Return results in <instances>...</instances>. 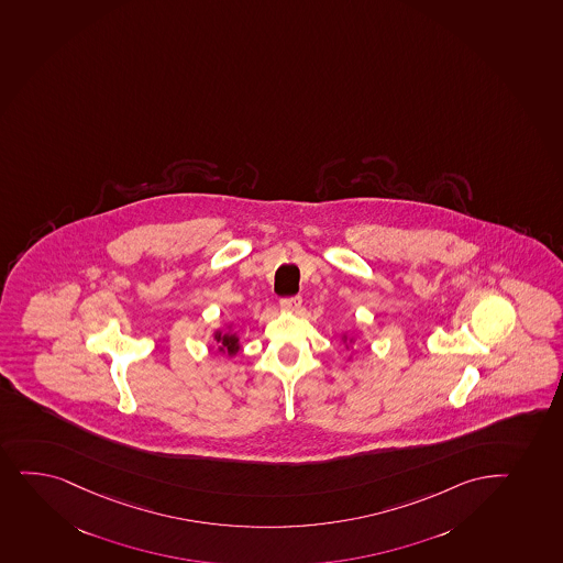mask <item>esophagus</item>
Masks as SVG:
<instances>
[{"mask_svg": "<svg viewBox=\"0 0 563 563\" xmlns=\"http://www.w3.org/2000/svg\"><path fill=\"white\" fill-rule=\"evenodd\" d=\"M280 309L288 310V312H297V310L301 309V297H283L280 299Z\"/></svg>", "mask_w": 563, "mask_h": 563, "instance_id": "esophagus-1", "label": "esophagus"}]
</instances>
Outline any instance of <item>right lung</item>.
<instances>
[{"mask_svg":"<svg viewBox=\"0 0 563 563\" xmlns=\"http://www.w3.org/2000/svg\"><path fill=\"white\" fill-rule=\"evenodd\" d=\"M216 341L221 344L219 350L227 352L228 355H235L240 352V336L234 331H224L222 333L221 329H219V331H216Z\"/></svg>","mask_w":563,"mask_h":563,"instance_id":"obj_1","label":"right lung"}]
</instances>
